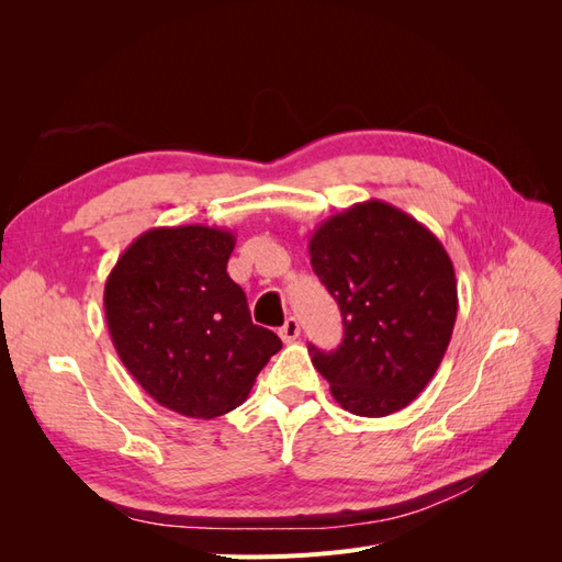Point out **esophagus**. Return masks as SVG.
<instances>
[{
  "instance_id": "34e87169",
  "label": "esophagus",
  "mask_w": 562,
  "mask_h": 562,
  "mask_svg": "<svg viewBox=\"0 0 562 562\" xmlns=\"http://www.w3.org/2000/svg\"><path fill=\"white\" fill-rule=\"evenodd\" d=\"M279 335H281V339H283L285 345L295 342V339L300 337V323H297V318H295V316L285 318V323L281 326V330H279Z\"/></svg>"
}]
</instances>
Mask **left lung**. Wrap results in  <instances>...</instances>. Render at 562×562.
Here are the masks:
<instances>
[{
	"mask_svg": "<svg viewBox=\"0 0 562 562\" xmlns=\"http://www.w3.org/2000/svg\"><path fill=\"white\" fill-rule=\"evenodd\" d=\"M310 255L345 323L335 351L310 345L314 368L353 415L403 411L431 382L450 345L457 318L450 255L415 217L378 199L321 223Z\"/></svg>",
	"mask_w": 562,
	"mask_h": 562,
	"instance_id": "1",
	"label": "left lung"
}]
</instances>
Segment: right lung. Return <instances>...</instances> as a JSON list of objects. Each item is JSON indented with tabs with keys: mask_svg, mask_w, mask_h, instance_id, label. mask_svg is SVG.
<instances>
[{
	"mask_svg": "<svg viewBox=\"0 0 562 562\" xmlns=\"http://www.w3.org/2000/svg\"><path fill=\"white\" fill-rule=\"evenodd\" d=\"M234 234L206 225L155 227L116 260L105 318L119 359L147 394L184 417L213 419L241 405L281 349L255 326L227 274Z\"/></svg>",
	"mask_w": 562,
	"mask_h": 562,
	"instance_id": "1",
	"label": "right lung"
}]
</instances>
